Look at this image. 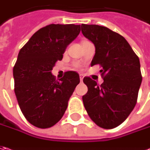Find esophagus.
Returning a JSON list of instances; mask_svg holds the SVG:
<instances>
[{
  "instance_id": "1",
  "label": "esophagus",
  "mask_w": 150,
  "mask_h": 150,
  "mask_svg": "<svg viewBox=\"0 0 150 150\" xmlns=\"http://www.w3.org/2000/svg\"><path fill=\"white\" fill-rule=\"evenodd\" d=\"M79 77H80V81H81V82H83V74H80V76H79Z\"/></svg>"
}]
</instances>
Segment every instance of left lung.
<instances>
[{"mask_svg":"<svg viewBox=\"0 0 150 150\" xmlns=\"http://www.w3.org/2000/svg\"><path fill=\"white\" fill-rule=\"evenodd\" d=\"M82 33L94 44L91 66L99 64L103 83L83 78L88 93L83 96L85 109L101 128L110 129L124 122L135 107L142 83L140 62L126 39L98 25H81Z\"/></svg>","mask_w":150,"mask_h":150,"instance_id":"1","label":"left lung"}]
</instances>
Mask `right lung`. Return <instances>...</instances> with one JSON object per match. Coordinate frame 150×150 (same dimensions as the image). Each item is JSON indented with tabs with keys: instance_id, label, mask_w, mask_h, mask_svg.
Segmentation results:
<instances>
[{
	"instance_id": "right-lung-1",
	"label": "right lung",
	"mask_w": 150,
	"mask_h": 150,
	"mask_svg": "<svg viewBox=\"0 0 150 150\" xmlns=\"http://www.w3.org/2000/svg\"><path fill=\"white\" fill-rule=\"evenodd\" d=\"M79 33L80 25L51 24L35 32L18 53L13 68L15 93L23 115L38 128H50L62 118L80 83L74 71L66 72L59 81L52 73Z\"/></svg>"
}]
</instances>
